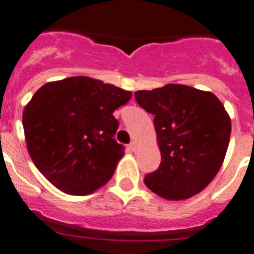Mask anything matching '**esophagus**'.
I'll return each instance as SVG.
<instances>
[{
    "label": "esophagus",
    "mask_w": 254,
    "mask_h": 254,
    "mask_svg": "<svg viewBox=\"0 0 254 254\" xmlns=\"http://www.w3.org/2000/svg\"><path fill=\"white\" fill-rule=\"evenodd\" d=\"M129 149H131L132 151L137 150V142H136L135 140H132L131 141V144H129Z\"/></svg>",
    "instance_id": "34e87169"
}]
</instances>
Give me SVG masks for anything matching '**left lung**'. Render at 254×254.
<instances>
[{
    "instance_id": "obj_1",
    "label": "left lung",
    "mask_w": 254,
    "mask_h": 254,
    "mask_svg": "<svg viewBox=\"0 0 254 254\" xmlns=\"http://www.w3.org/2000/svg\"><path fill=\"white\" fill-rule=\"evenodd\" d=\"M137 104L154 114L162 162L144 183L168 200L198 194L220 171L230 141L231 121L212 92L184 84L136 91Z\"/></svg>"
}]
</instances>
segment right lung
<instances>
[{
	"instance_id": "obj_1",
	"label": "right lung",
	"mask_w": 254,
	"mask_h": 254,
	"mask_svg": "<svg viewBox=\"0 0 254 254\" xmlns=\"http://www.w3.org/2000/svg\"><path fill=\"white\" fill-rule=\"evenodd\" d=\"M131 96L90 77L42 86L23 112L27 148L40 172L70 195L105 185L125 154L114 138L119 122L113 113Z\"/></svg>"
}]
</instances>
